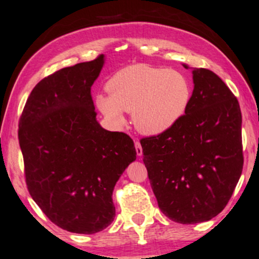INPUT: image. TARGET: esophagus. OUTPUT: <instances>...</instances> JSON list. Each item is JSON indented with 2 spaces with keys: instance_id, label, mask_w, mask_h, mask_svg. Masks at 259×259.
Segmentation results:
<instances>
[{
  "instance_id": "1",
  "label": "esophagus",
  "mask_w": 259,
  "mask_h": 259,
  "mask_svg": "<svg viewBox=\"0 0 259 259\" xmlns=\"http://www.w3.org/2000/svg\"><path fill=\"white\" fill-rule=\"evenodd\" d=\"M134 146H136V151H137V154L138 156H142L143 154V147H142V145H140V143L139 142H136L134 143Z\"/></svg>"
}]
</instances>
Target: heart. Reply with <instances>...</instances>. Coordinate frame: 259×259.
Here are the masks:
<instances>
[{"instance_id":"1","label":"heart","mask_w":259,"mask_h":259,"mask_svg":"<svg viewBox=\"0 0 259 259\" xmlns=\"http://www.w3.org/2000/svg\"><path fill=\"white\" fill-rule=\"evenodd\" d=\"M109 96L96 97L97 108L115 125L125 122L123 112L133 113L136 128L157 136L171 128L190 103L191 85L179 70L136 64L117 71L107 82Z\"/></svg>"}]
</instances>
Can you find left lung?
I'll list each match as a JSON object with an SVG mask.
<instances>
[{
    "mask_svg": "<svg viewBox=\"0 0 259 259\" xmlns=\"http://www.w3.org/2000/svg\"><path fill=\"white\" fill-rule=\"evenodd\" d=\"M193 80L186 114L165 132L140 140L158 207L180 224L217 217L232 196L244 164L237 97L208 69H194Z\"/></svg>",
    "mask_w": 259,
    "mask_h": 259,
    "instance_id": "1",
    "label": "left lung"
}]
</instances>
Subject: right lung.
<instances>
[{"label": "right lung", "instance_id": "obj_1", "mask_svg": "<svg viewBox=\"0 0 259 259\" xmlns=\"http://www.w3.org/2000/svg\"><path fill=\"white\" fill-rule=\"evenodd\" d=\"M103 64L100 55L45 77L19 121L29 194L53 224L73 233L93 234L112 224L114 187L137 158L127 134L96 120L90 92Z\"/></svg>", "mask_w": 259, "mask_h": 259}]
</instances>
